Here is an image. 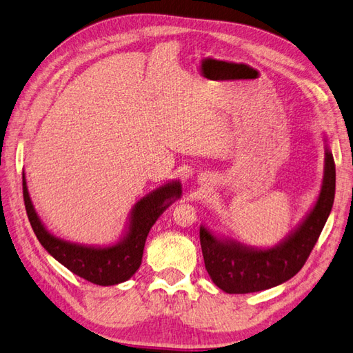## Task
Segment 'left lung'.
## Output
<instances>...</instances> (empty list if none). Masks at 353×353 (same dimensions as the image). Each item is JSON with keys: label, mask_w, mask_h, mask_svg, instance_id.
<instances>
[{"label": "left lung", "mask_w": 353, "mask_h": 353, "mask_svg": "<svg viewBox=\"0 0 353 353\" xmlns=\"http://www.w3.org/2000/svg\"><path fill=\"white\" fill-rule=\"evenodd\" d=\"M335 163L325 147V166L321 193L310 212L290 234L268 248H257L232 238L214 236L201 226V247L205 268L211 280L226 294H252L279 286L303 268L334 203Z\"/></svg>", "instance_id": "1"}]
</instances>
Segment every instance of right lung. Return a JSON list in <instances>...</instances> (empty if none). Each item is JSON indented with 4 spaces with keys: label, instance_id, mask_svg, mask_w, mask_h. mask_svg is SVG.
Masks as SVG:
<instances>
[{
    "label": "right lung",
    "instance_id": "1",
    "mask_svg": "<svg viewBox=\"0 0 353 353\" xmlns=\"http://www.w3.org/2000/svg\"><path fill=\"white\" fill-rule=\"evenodd\" d=\"M22 188L25 210L40 244L67 270L100 286L127 281L139 270L145 241L152 225L183 193L181 183L172 181L143 196L133 206L124 236L114 245L96 247L64 241L50 234L34 210L25 174H22Z\"/></svg>",
    "mask_w": 353,
    "mask_h": 353
}]
</instances>
